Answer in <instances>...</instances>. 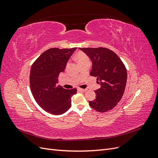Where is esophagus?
<instances>
[{
    "label": "esophagus",
    "mask_w": 158,
    "mask_h": 158,
    "mask_svg": "<svg viewBox=\"0 0 158 158\" xmlns=\"http://www.w3.org/2000/svg\"><path fill=\"white\" fill-rule=\"evenodd\" d=\"M78 89L79 92H85V91H86V89H82V88H78Z\"/></svg>",
    "instance_id": "34e87169"
}]
</instances>
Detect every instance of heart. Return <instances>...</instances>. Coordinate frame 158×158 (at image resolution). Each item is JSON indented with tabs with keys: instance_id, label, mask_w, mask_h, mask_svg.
<instances>
[{
	"instance_id": "heart-1",
	"label": "heart",
	"mask_w": 158,
	"mask_h": 158,
	"mask_svg": "<svg viewBox=\"0 0 158 158\" xmlns=\"http://www.w3.org/2000/svg\"><path fill=\"white\" fill-rule=\"evenodd\" d=\"M76 56V59H77L79 64L84 63V62H85V61H89V59L88 56L83 52H78Z\"/></svg>"
}]
</instances>
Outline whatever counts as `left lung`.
<instances>
[{
    "label": "left lung",
    "mask_w": 158,
    "mask_h": 158,
    "mask_svg": "<svg viewBox=\"0 0 158 158\" xmlns=\"http://www.w3.org/2000/svg\"><path fill=\"white\" fill-rule=\"evenodd\" d=\"M92 61L90 75L96 77L100 88L90 107L98 112H107L115 107L125 92L127 73L125 64L113 51L105 47L80 48Z\"/></svg>",
    "instance_id": "obj_1"
}]
</instances>
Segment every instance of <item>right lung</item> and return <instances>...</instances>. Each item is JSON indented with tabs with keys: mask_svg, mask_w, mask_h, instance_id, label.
<instances>
[{
	"mask_svg": "<svg viewBox=\"0 0 158 158\" xmlns=\"http://www.w3.org/2000/svg\"><path fill=\"white\" fill-rule=\"evenodd\" d=\"M76 47L51 48L45 51L33 63L30 70L31 92L37 104L45 111L61 114L71 107V98L77 89H66L57 85L59 75L64 70Z\"/></svg>",
	"mask_w": 158,
	"mask_h": 158,
	"instance_id": "right-lung-1",
	"label": "right lung"
}]
</instances>
